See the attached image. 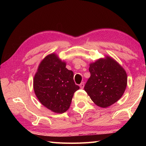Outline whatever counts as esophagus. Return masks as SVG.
I'll return each mask as SVG.
<instances>
[{
  "instance_id": "1",
  "label": "esophagus",
  "mask_w": 146,
  "mask_h": 146,
  "mask_svg": "<svg viewBox=\"0 0 146 146\" xmlns=\"http://www.w3.org/2000/svg\"><path fill=\"white\" fill-rule=\"evenodd\" d=\"M84 87V82H81V84H80V88L81 89H83Z\"/></svg>"
}]
</instances>
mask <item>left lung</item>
Here are the masks:
<instances>
[{
	"instance_id": "1",
	"label": "left lung",
	"mask_w": 146,
	"mask_h": 146,
	"mask_svg": "<svg viewBox=\"0 0 146 146\" xmlns=\"http://www.w3.org/2000/svg\"><path fill=\"white\" fill-rule=\"evenodd\" d=\"M90 77L84 90L96 105L107 108L120 99L127 86V74L112 58L107 56L90 64Z\"/></svg>"
}]
</instances>
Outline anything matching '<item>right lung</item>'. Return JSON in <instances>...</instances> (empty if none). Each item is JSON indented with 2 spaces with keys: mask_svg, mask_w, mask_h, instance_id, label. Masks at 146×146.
<instances>
[{
  "mask_svg": "<svg viewBox=\"0 0 146 146\" xmlns=\"http://www.w3.org/2000/svg\"><path fill=\"white\" fill-rule=\"evenodd\" d=\"M36 97L43 106L56 113L70 108L74 93L79 88L73 80V72L66 68L55 54L44 58L38 66L33 80Z\"/></svg>",
  "mask_w": 146,
  "mask_h": 146,
  "instance_id": "add662e5",
  "label": "right lung"
}]
</instances>
